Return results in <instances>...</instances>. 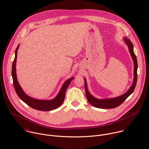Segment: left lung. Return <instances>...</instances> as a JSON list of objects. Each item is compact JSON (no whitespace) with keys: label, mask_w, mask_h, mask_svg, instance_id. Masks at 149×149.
<instances>
[{"label":"left lung","mask_w":149,"mask_h":149,"mask_svg":"<svg viewBox=\"0 0 149 149\" xmlns=\"http://www.w3.org/2000/svg\"><path fill=\"white\" fill-rule=\"evenodd\" d=\"M124 40L125 42L127 43V45L128 46L129 50L131 54V56H132V58L134 61V81L132 83V85L130 87V89L125 93L124 95L116 97L114 98H111V99H98L93 97L88 91V87H87V84L86 81L85 79V93L86 98L89 102V103L92 105L93 106L100 108V109H113L116 108L120 105H121L134 92L136 82H137V70H138V62H137V58L136 56L134 53V46L133 44L131 42V41L127 39V38H124Z\"/></svg>","instance_id":"left-lung-1"}]
</instances>
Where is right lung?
Segmentation results:
<instances>
[{"label":"right lung","instance_id":"1","mask_svg":"<svg viewBox=\"0 0 149 149\" xmlns=\"http://www.w3.org/2000/svg\"><path fill=\"white\" fill-rule=\"evenodd\" d=\"M19 47V45L15 49V58L13 62L12 65V71L11 75L13 80V85L15 89V92L17 94L18 96L20 98L21 100H22L25 103H26L29 107L39 111H51L54 109L58 108L63 103L64 100L65 99V95L66 90L69 86L71 81L74 79V77H72L68 80H67L64 84L63 85L59 93L57 95V96L50 100H37L31 97L26 95L19 86L18 82L17 81V76H16V61H17V50Z\"/></svg>","mask_w":149,"mask_h":149}]
</instances>
